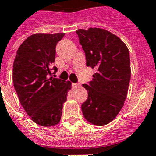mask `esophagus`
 I'll return each mask as SVG.
<instances>
[{
  "instance_id": "1",
  "label": "esophagus",
  "mask_w": 156,
  "mask_h": 156,
  "mask_svg": "<svg viewBox=\"0 0 156 156\" xmlns=\"http://www.w3.org/2000/svg\"><path fill=\"white\" fill-rule=\"evenodd\" d=\"M72 87H73V88H76V87H78V84H77V83H72Z\"/></svg>"
}]
</instances>
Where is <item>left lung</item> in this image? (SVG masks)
<instances>
[{
    "label": "left lung",
    "instance_id": "8db88e82",
    "mask_svg": "<svg viewBox=\"0 0 156 156\" xmlns=\"http://www.w3.org/2000/svg\"><path fill=\"white\" fill-rule=\"evenodd\" d=\"M87 66L96 69L93 80L82 86L88 92L82 104L85 119L97 126L111 122L123 107L131 79L130 54L115 34L99 28L78 30Z\"/></svg>",
    "mask_w": 156,
    "mask_h": 156
}]
</instances>
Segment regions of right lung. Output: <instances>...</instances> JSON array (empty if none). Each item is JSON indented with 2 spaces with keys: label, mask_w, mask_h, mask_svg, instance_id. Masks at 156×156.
Masks as SVG:
<instances>
[{
  "label": "right lung",
  "mask_w": 156,
  "mask_h": 156,
  "mask_svg": "<svg viewBox=\"0 0 156 156\" xmlns=\"http://www.w3.org/2000/svg\"><path fill=\"white\" fill-rule=\"evenodd\" d=\"M65 34H35L20 45L12 68V82L21 106L38 125L59 122L71 83L51 77L56 45Z\"/></svg>",
  "instance_id": "1"
}]
</instances>
